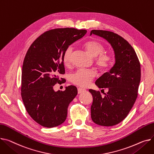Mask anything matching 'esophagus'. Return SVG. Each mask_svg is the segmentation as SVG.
Returning <instances> with one entry per match:
<instances>
[{"label": "esophagus", "mask_w": 154, "mask_h": 154, "mask_svg": "<svg viewBox=\"0 0 154 154\" xmlns=\"http://www.w3.org/2000/svg\"><path fill=\"white\" fill-rule=\"evenodd\" d=\"M77 90H78V94H82V93H84V92H85V91H86V90H85V89H84V88H78Z\"/></svg>", "instance_id": "34e87169"}]
</instances>
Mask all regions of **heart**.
<instances>
[{
    "mask_svg": "<svg viewBox=\"0 0 154 154\" xmlns=\"http://www.w3.org/2000/svg\"><path fill=\"white\" fill-rule=\"evenodd\" d=\"M84 47L88 54L95 57V64L101 70H107L111 65L113 56L107 52H105L103 45L98 41L90 40L84 44ZM73 54V48L68 47L63 54V62L66 66L70 65ZM96 74L91 70H79L71 75L70 80L74 84L81 87H88L95 77Z\"/></svg>",
    "mask_w": 154,
    "mask_h": 154,
    "instance_id": "heart-1",
    "label": "heart"
}]
</instances>
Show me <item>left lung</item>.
I'll return each mask as SVG.
<instances>
[{
	"label": "left lung",
	"mask_w": 154,
	"mask_h": 154,
	"mask_svg": "<svg viewBox=\"0 0 154 154\" xmlns=\"http://www.w3.org/2000/svg\"><path fill=\"white\" fill-rule=\"evenodd\" d=\"M94 34L106 39L113 48L115 63L95 84L108 91L101 97L99 91L90 89L93 96L91 118L97 125L115 126L124 120L134 105L140 81V64L134 49L126 39L113 32L93 29Z\"/></svg>",
	"instance_id": "obj_1"
}]
</instances>
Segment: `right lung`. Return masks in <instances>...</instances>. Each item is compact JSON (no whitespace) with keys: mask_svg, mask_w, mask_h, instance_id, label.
Segmentation results:
<instances>
[{"mask_svg":"<svg viewBox=\"0 0 154 154\" xmlns=\"http://www.w3.org/2000/svg\"><path fill=\"white\" fill-rule=\"evenodd\" d=\"M87 33L72 28L50 29L41 35L29 48L22 73L21 95L25 109L35 121L45 128L57 126L65 121L69 103L77 95L75 86L55 91L53 86L65 79V50Z\"/></svg>","mask_w":154,"mask_h":154,"instance_id":"right-lung-1","label":"right lung"}]
</instances>
